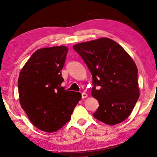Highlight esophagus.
Returning <instances> with one entry per match:
<instances>
[{
	"instance_id": "34e87169",
	"label": "esophagus",
	"mask_w": 157,
	"mask_h": 157,
	"mask_svg": "<svg viewBox=\"0 0 157 157\" xmlns=\"http://www.w3.org/2000/svg\"><path fill=\"white\" fill-rule=\"evenodd\" d=\"M87 98V94L86 93H82V99H84V98Z\"/></svg>"
}]
</instances>
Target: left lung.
I'll return each mask as SVG.
<instances>
[{"label":"left lung","mask_w":157,"mask_h":157,"mask_svg":"<svg viewBox=\"0 0 157 157\" xmlns=\"http://www.w3.org/2000/svg\"><path fill=\"white\" fill-rule=\"evenodd\" d=\"M93 78L91 95L99 107L97 120L109 125L129 117L139 98L138 69L134 60L118 43L100 38L75 44Z\"/></svg>","instance_id":"obj_1"}]
</instances>
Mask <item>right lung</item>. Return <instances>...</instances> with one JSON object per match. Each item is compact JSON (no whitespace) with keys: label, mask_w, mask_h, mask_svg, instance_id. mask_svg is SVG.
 Returning a JSON list of instances; mask_svg holds the SVG:
<instances>
[{"label":"right lung","mask_w":157,"mask_h":157,"mask_svg":"<svg viewBox=\"0 0 157 157\" xmlns=\"http://www.w3.org/2000/svg\"><path fill=\"white\" fill-rule=\"evenodd\" d=\"M68 51L64 46L34 52L21 69L18 79L21 107L41 131L54 132L71 120L80 93L66 91L61 71Z\"/></svg>","instance_id":"add662e5"}]
</instances>
